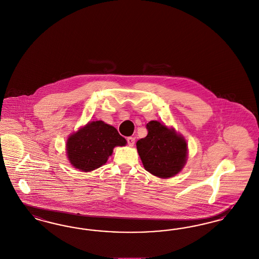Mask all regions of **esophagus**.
I'll use <instances>...</instances> for the list:
<instances>
[{
    "label": "esophagus",
    "instance_id": "esophagus-1",
    "mask_svg": "<svg viewBox=\"0 0 259 259\" xmlns=\"http://www.w3.org/2000/svg\"><path fill=\"white\" fill-rule=\"evenodd\" d=\"M126 142H127L128 146L133 147L134 144H135V139L134 137H127L126 138Z\"/></svg>",
    "mask_w": 259,
    "mask_h": 259
}]
</instances>
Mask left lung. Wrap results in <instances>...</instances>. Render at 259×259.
<instances>
[{
	"label": "left lung",
	"instance_id": "1",
	"mask_svg": "<svg viewBox=\"0 0 259 259\" xmlns=\"http://www.w3.org/2000/svg\"><path fill=\"white\" fill-rule=\"evenodd\" d=\"M148 135L136 142L143 166L158 178L167 179L178 174L188 158V144L174 128L158 121L146 125Z\"/></svg>",
	"mask_w": 259,
	"mask_h": 259
}]
</instances>
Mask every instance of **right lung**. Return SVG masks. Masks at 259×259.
Segmentation results:
<instances>
[{
  "label": "right lung",
  "mask_w": 259,
  "mask_h": 259,
  "mask_svg": "<svg viewBox=\"0 0 259 259\" xmlns=\"http://www.w3.org/2000/svg\"><path fill=\"white\" fill-rule=\"evenodd\" d=\"M125 144L126 140L114 126L93 121L68 136L67 156L73 167L90 172L107 161L115 147Z\"/></svg>",
  "instance_id": "right-lung-1"
}]
</instances>
